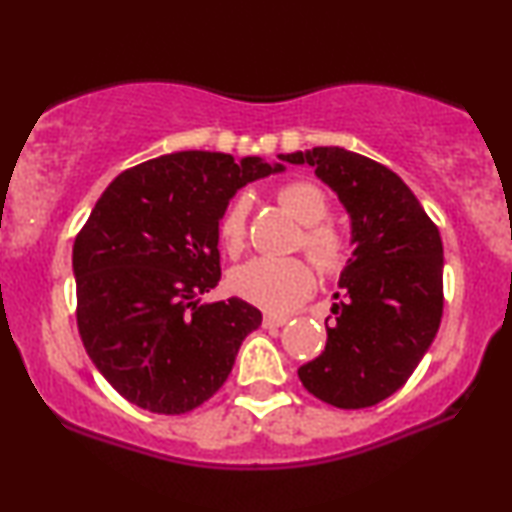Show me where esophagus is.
Listing matches in <instances>:
<instances>
[{
	"mask_svg": "<svg viewBox=\"0 0 512 512\" xmlns=\"http://www.w3.org/2000/svg\"><path fill=\"white\" fill-rule=\"evenodd\" d=\"M286 321H289V317H284V314H272V312H268L263 317V326L265 328H279V326H284Z\"/></svg>",
	"mask_w": 512,
	"mask_h": 512,
	"instance_id": "esophagus-1",
	"label": "esophagus"
}]
</instances>
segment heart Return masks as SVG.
Wrapping results in <instances>:
<instances>
[{"label": "heart", "instance_id": "b5f03b06", "mask_svg": "<svg viewBox=\"0 0 512 512\" xmlns=\"http://www.w3.org/2000/svg\"><path fill=\"white\" fill-rule=\"evenodd\" d=\"M277 200L300 226H305L303 244L317 265L335 270L345 258V240L338 230L321 223L328 214V200L314 184L289 181L277 188ZM247 237V202L235 200L219 221V240L230 254L244 247ZM230 284L237 296L272 312L296 307L314 289V268L305 258L256 256L233 270Z\"/></svg>", "mask_w": 512, "mask_h": 512}]
</instances>
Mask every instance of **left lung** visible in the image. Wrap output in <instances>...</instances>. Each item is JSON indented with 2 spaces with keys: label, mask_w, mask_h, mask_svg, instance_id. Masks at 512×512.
I'll return each mask as SVG.
<instances>
[{
  "label": "left lung",
  "mask_w": 512,
  "mask_h": 512,
  "mask_svg": "<svg viewBox=\"0 0 512 512\" xmlns=\"http://www.w3.org/2000/svg\"><path fill=\"white\" fill-rule=\"evenodd\" d=\"M312 165L349 216L354 251L333 293L326 349L298 368L303 387L335 408L384 401L408 382L443 317V242L405 181L340 146L279 156Z\"/></svg>",
  "instance_id": "8db88e82"
}]
</instances>
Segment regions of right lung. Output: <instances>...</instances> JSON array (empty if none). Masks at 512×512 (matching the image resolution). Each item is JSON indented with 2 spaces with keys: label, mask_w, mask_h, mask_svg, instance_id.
<instances>
[{
  "label": "right lung",
  "mask_w": 512,
  "mask_h": 512,
  "mask_svg": "<svg viewBox=\"0 0 512 512\" xmlns=\"http://www.w3.org/2000/svg\"><path fill=\"white\" fill-rule=\"evenodd\" d=\"M258 156L177 151L125 170L76 235V324L123 398L158 415L209 401L261 326L240 298L202 303L219 284V221L249 181L284 172Z\"/></svg>",
  "instance_id": "obj_1"
}]
</instances>
